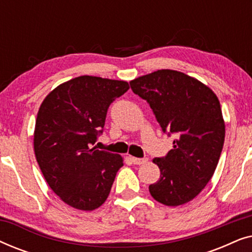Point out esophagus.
Instances as JSON below:
<instances>
[{
	"label": "esophagus",
	"instance_id": "esophagus-1",
	"mask_svg": "<svg viewBox=\"0 0 252 252\" xmlns=\"http://www.w3.org/2000/svg\"><path fill=\"white\" fill-rule=\"evenodd\" d=\"M147 158H136V157H132V161L133 164L135 165H141V164H144L147 163Z\"/></svg>",
	"mask_w": 252,
	"mask_h": 252
}]
</instances>
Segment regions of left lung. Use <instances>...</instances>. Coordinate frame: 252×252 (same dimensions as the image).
Here are the masks:
<instances>
[{"mask_svg":"<svg viewBox=\"0 0 252 252\" xmlns=\"http://www.w3.org/2000/svg\"><path fill=\"white\" fill-rule=\"evenodd\" d=\"M149 103L164 132L175 135L173 149L154 158L160 178L149 186L157 202L178 206L194 199L215 173L225 141V120L211 88L174 70H158L129 82Z\"/></svg>","mask_w":252,"mask_h":252,"instance_id":"8db88e82","label":"left lung"}]
</instances>
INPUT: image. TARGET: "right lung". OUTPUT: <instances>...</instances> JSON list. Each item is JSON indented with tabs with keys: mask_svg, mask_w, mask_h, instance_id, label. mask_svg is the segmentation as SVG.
<instances>
[{
	"mask_svg": "<svg viewBox=\"0 0 252 252\" xmlns=\"http://www.w3.org/2000/svg\"><path fill=\"white\" fill-rule=\"evenodd\" d=\"M128 89L127 81L81 75L57 86L41 103L34 154L51 190L72 208L93 211L108 198L124 158L93 146L109 105Z\"/></svg>",
	"mask_w": 252,
	"mask_h": 252,
	"instance_id": "obj_1",
	"label": "right lung"
}]
</instances>
